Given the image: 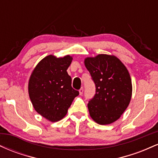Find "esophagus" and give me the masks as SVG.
<instances>
[{
	"label": "esophagus",
	"mask_w": 158,
	"mask_h": 158,
	"mask_svg": "<svg viewBox=\"0 0 158 158\" xmlns=\"http://www.w3.org/2000/svg\"><path fill=\"white\" fill-rule=\"evenodd\" d=\"M83 90H84V89H83V88H81V89L79 90V95H82Z\"/></svg>",
	"instance_id": "esophagus-1"
}]
</instances>
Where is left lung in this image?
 <instances>
[{"instance_id": "1", "label": "left lung", "mask_w": 158, "mask_h": 158, "mask_svg": "<svg viewBox=\"0 0 158 158\" xmlns=\"http://www.w3.org/2000/svg\"><path fill=\"white\" fill-rule=\"evenodd\" d=\"M84 62L96 85L95 96L88 104L90 117L99 125L115 122L131 99V79L126 67L115 56L107 54L87 57Z\"/></svg>"}]
</instances>
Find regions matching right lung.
Segmentation results:
<instances>
[{"label": "right lung", "mask_w": 158, "mask_h": 158, "mask_svg": "<svg viewBox=\"0 0 158 158\" xmlns=\"http://www.w3.org/2000/svg\"><path fill=\"white\" fill-rule=\"evenodd\" d=\"M73 57L49 55L38 63L29 79L28 92L33 108L50 122L61 120L79 91L71 86L67 70Z\"/></svg>", "instance_id": "right-lung-1"}]
</instances>
